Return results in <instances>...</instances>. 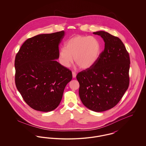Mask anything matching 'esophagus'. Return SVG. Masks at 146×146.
Returning a JSON list of instances; mask_svg holds the SVG:
<instances>
[{
    "label": "esophagus",
    "instance_id": "obj_1",
    "mask_svg": "<svg viewBox=\"0 0 146 146\" xmlns=\"http://www.w3.org/2000/svg\"><path fill=\"white\" fill-rule=\"evenodd\" d=\"M72 76L73 78H76V73L75 72H72Z\"/></svg>",
    "mask_w": 146,
    "mask_h": 146
}]
</instances>
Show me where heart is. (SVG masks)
Listing matches in <instances>:
<instances>
[{"label":"heart","mask_w":146,"mask_h":146,"mask_svg":"<svg viewBox=\"0 0 146 146\" xmlns=\"http://www.w3.org/2000/svg\"><path fill=\"white\" fill-rule=\"evenodd\" d=\"M101 45L95 36L76 35L66 42L58 53V61L64 67H69L74 61L82 69L92 67L100 56Z\"/></svg>","instance_id":"obj_1"}]
</instances>
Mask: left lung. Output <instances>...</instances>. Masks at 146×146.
<instances>
[{"instance_id": "1", "label": "left lung", "mask_w": 146, "mask_h": 146, "mask_svg": "<svg viewBox=\"0 0 146 146\" xmlns=\"http://www.w3.org/2000/svg\"><path fill=\"white\" fill-rule=\"evenodd\" d=\"M93 33L103 38L104 49L96 62L76 77L82 103L90 110L101 112L115 106L128 89L130 60L118 37L104 31Z\"/></svg>"}]
</instances>
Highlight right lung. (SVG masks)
Masks as SVG:
<instances>
[{
    "mask_svg": "<svg viewBox=\"0 0 146 146\" xmlns=\"http://www.w3.org/2000/svg\"><path fill=\"white\" fill-rule=\"evenodd\" d=\"M64 32L42 34L26 40L15 60L16 86L25 102L38 111H51L60 104L72 73L56 60Z\"/></svg>",
    "mask_w": 146,
    "mask_h": 146,
    "instance_id": "1",
    "label": "right lung"
}]
</instances>
